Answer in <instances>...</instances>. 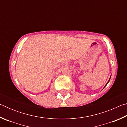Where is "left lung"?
Returning <instances> with one entry per match:
<instances>
[{
	"label": "left lung",
	"instance_id": "1",
	"mask_svg": "<svg viewBox=\"0 0 127 127\" xmlns=\"http://www.w3.org/2000/svg\"><path fill=\"white\" fill-rule=\"evenodd\" d=\"M110 79H109V81H108V82H109V81H110ZM108 82H107V83H108ZM107 83H106V85H105V86H106L107 85Z\"/></svg>",
	"mask_w": 127,
	"mask_h": 127
}]
</instances>
